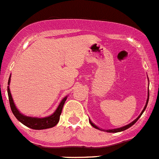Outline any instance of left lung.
<instances>
[{"label": "left lung", "mask_w": 159, "mask_h": 159, "mask_svg": "<svg viewBox=\"0 0 159 159\" xmlns=\"http://www.w3.org/2000/svg\"><path fill=\"white\" fill-rule=\"evenodd\" d=\"M148 81H149V80H148ZM148 99H149V90H148V98H147V101H146V104H145V106H144V109H143V110L141 111V114H140V115L138 116L137 117L136 119H135L134 120V121H132V122L130 123V124H127V125H126V126H124V127H119V128H116V129H109V130H103V129H102V128H99V127H97V126L95 125V124H94L93 123H92V121H91V120H90V119H89V123H90V124H91V125H92V127H95V129H98V130H103V131H106V132H109V133H117V132H121V131H124V130H127V129L130 128V127H132V126H133L134 124L135 123H136L137 121L138 120V119H139L140 117L141 116V115H142V114H143V112H144V110H145L146 107H147V106H148Z\"/></svg>", "instance_id": "left-lung-1"}]
</instances>
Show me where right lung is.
Masks as SVG:
<instances>
[{"label":"right lung","mask_w":159,"mask_h":159,"mask_svg":"<svg viewBox=\"0 0 159 159\" xmlns=\"http://www.w3.org/2000/svg\"><path fill=\"white\" fill-rule=\"evenodd\" d=\"M11 81V75L9 77L8 79V86H7V94H8L9 98V102H10L11 109L12 112L16 117L17 120L24 124L26 127H29L33 130H44V129H48L53 127L58 124L60 120V116H61V112H62L63 106H64V103H65L66 100L67 98V96L64 97L60 102L59 106L57 108L55 112L53 114L48 116L43 117V118H39V117H32V116H28L24 115L20 111L17 109L16 106H15V102H14L13 98L11 94L10 88H9V84H10Z\"/></svg>","instance_id":"obj_1"}]
</instances>
